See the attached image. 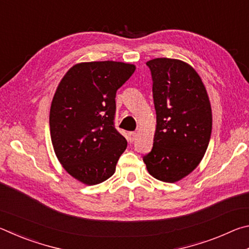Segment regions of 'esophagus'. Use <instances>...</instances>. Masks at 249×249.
Instances as JSON below:
<instances>
[{"mask_svg":"<svg viewBox=\"0 0 249 249\" xmlns=\"http://www.w3.org/2000/svg\"><path fill=\"white\" fill-rule=\"evenodd\" d=\"M136 136H137L136 133H135V132H130V133H129V141H130V142H134L135 138H136Z\"/></svg>","mask_w":249,"mask_h":249,"instance_id":"1","label":"esophagus"}]
</instances>
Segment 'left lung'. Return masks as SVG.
<instances>
[{
  "instance_id": "left-lung-1",
  "label": "left lung",
  "mask_w": 249,
  "mask_h": 249,
  "mask_svg": "<svg viewBox=\"0 0 249 249\" xmlns=\"http://www.w3.org/2000/svg\"><path fill=\"white\" fill-rule=\"evenodd\" d=\"M157 115L154 145L142 160L154 178L176 182L199 165L209 146L212 112L208 93L192 67L177 59L147 61Z\"/></svg>"
}]
</instances>
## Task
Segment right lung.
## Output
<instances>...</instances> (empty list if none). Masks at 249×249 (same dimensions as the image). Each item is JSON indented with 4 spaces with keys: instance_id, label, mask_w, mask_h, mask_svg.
<instances>
[{
    "instance_id": "add662e5",
    "label": "right lung",
    "mask_w": 249,
    "mask_h": 249,
    "mask_svg": "<svg viewBox=\"0 0 249 249\" xmlns=\"http://www.w3.org/2000/svg\"><path fill=\"white\" fill-rule=\"evenodd\" d=\"M134 71L135 66L124 62H82L59 83L50 107V136L59 161L83 183L108 179L127 147L115 128V96Z\"/></svg>"
}]
</instances>
